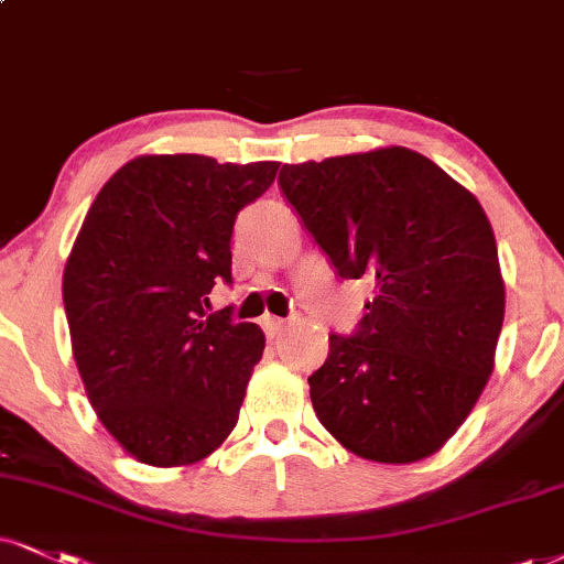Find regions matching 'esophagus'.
Here are the masks:
<instances>
[{
    "label": "esophagus",
    "instance_id": "esophagus-1",
    "mask_svg": "<svg viewBox=\"0 0 564 564\" xmlns=\"http://www.w3.org/2000/svg\"><path fill=\"white\" fill-rule=\"evenodd\" d=\"M288 322H282V318H276V316H267L263 318V329H267V335L269 337H280L284 329H288Z\"/></svg>",
    "mask_w": 564,
    "mask_h": 564
}]
</instances>
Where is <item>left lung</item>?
<instances>
[{
    "label": "left lung",
    "mask_w": 564,
    "mask_h": 564,
    "mask_svg": "<svg viewBox=\"0 0 564 564\" xmlns=\"http://www.w3.org/2000/svg\"><path fill=\"white\" fill-rule=\"evenodd\" d=\"M280 187L335 274L377 284L308 377L318 421L366 460L434 455L481 398L505 322L481 204L402 145L284 164Z\"/></svg>",
    "instance_id": "8db88e82"
}]
</instances>
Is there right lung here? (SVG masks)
I'll return each instance as SVG.
<instances>
[{"label": "right lung", "instance_id": "1", "mask_svg": "<svg viewBox=\"0 0 564 564\" xmlns=\"http://www.w3.org/2000/svg\"><path fill=\"white\" fill-rule=\"evenodd\" d=\"M276 162L138 156L90 204L69 253L62 297L86 394L104 429L145 465L212 455L240 415L263 332L206 314L232 282L240 208L274 183Z\"/></svg>", "mask_w": 564, "mask_h": 564}]
</instances>
